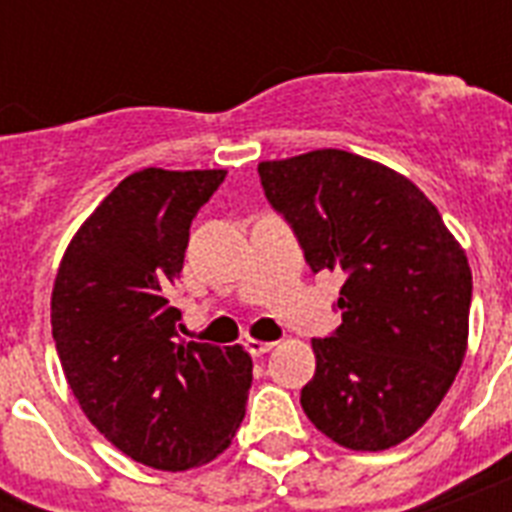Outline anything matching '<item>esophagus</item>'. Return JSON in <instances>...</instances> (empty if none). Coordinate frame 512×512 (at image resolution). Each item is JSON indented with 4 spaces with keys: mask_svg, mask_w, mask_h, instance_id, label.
I'll return each instance as SVG.
<instances>
[{
    "mask_svg": "<svg viewBox=\"0 0 512 512\" xmlns=\"http://www.w3.org/2000/svg\"><path fill=\"white\" fill-rule=\"evenodd\" d=\"M273 345H276V342L255 340V337H247V342H244V348H247L252 356H265L268 350H273Z\"/></svg>",
    "mask_w": 512,
    "mask_h": 512,
    "instance_id": "obj_1",
    "label": "esophagus"
}]
</instances>
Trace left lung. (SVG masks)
Wrapping results in <instances>:
<instances>
[{"instance_id":"1","label":"left lung","mask_w":512,"mask_h":512,"mask_svg":"<svg viewBox=\"0 0 512 512\" xmlns=\"http://www.w3.org/2000/svg\"><path fill=\"white\" fill-rule=\"evenodd\" d=\"M313 273L348 279L335 337L313 340L308 420L353 452H382L430 420L468 350L473 276L436 204L385 164L319 148L257 164Z\"/></svg>"}]
</instances>
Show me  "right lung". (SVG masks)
<instances>
[{
    "label": "right lung",
    "instance_id": "1",
    "mask_svg": "<svg viewBox=\"0 0 512 512\" xmlns=\"http://www.w3.org/2000/svg\"><path fill=\"white\" fill-rule=\"evenodd\" d=\"M225 170L132 172L63 252L52 340L87 420L140 465L188 470L231 446L252 385L241 345L177 340L170 289L191 220Z\"/></svg>",
    "mask_w": 512,
    "mask_h": 512
}]
</instances>
